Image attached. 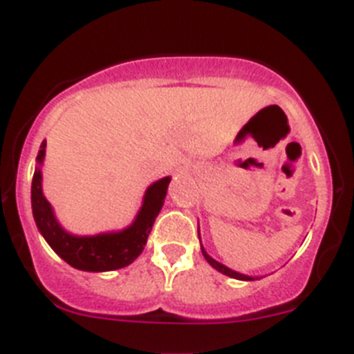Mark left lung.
I'll return each mask as SVG.
<instances>
[{
    "label": "left lung",
    "mask_w": 354,
    "mask_h": 354,
    "mask_svg": "<svg viewBox=\"0 0 354 354\" xmlns=\"http://www.w3.org/2000/svg\"><path fill=\"white\" fill-rule=\"evenodd\" d=\"M198 236H199V224H198ZM199 241H201V236H199ZM201 253H203V257H205V260H207V262L210 263V266L214 267L215 270H219V272H223V274L230 276V278L242 279V281H254V279H260V278H254V276H248V274H242V272H236V270L230 269V267H226V266H224V263L217 262L215 258H212L210 254L207 253V250L203 248V244H201Z\"/></svg>",
    "instance_id": "obj_1"
}]
</instances>
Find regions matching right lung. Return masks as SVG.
Returning <instances> with one entry per match:
<instances>
[{
	"label": "right lung",
	"instance_id": "1",
	"mask_svg": "<svg viewBox=\"0 0 354 354\" xmlns=\"http://www.w3.org/2000/svg\"><path fill=\"white\" fill-rule=\"evenodd\" d=\"M44 158L46 140H42L41 149L37 153V165L32 180V212L37 230L44 236L49 248L71 267L87 272H106L122 269L135 262L144 251L156 215L164 207L171 176L160 178L147 187L139 212L126 228L101 232L96 235H76L60 224L51 203L42 192Z\"/></svg>",
	"mask_w": 354,
	"mask_h": 354
}]
</instances>
